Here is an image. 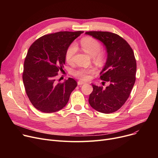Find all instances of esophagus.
Segmentation results:
<instances>
[{
    "instance_id": "esophagus-1",
    "label": "esophagus",
    "mask_w": 158,
    "mask_h": 158,
    "mask_svg": "<svg viewBox=\"0 0 158 158\" xmlns=\"http://www.w3.org/2000/svg\"><path fill=\"white\" fill-rule=\"evenodd\" d=\"M85 83H86L85 82L82 81H79L77 82V85H84V84H85Z\"/></svg>"
}]
</instances>
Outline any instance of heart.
I'll list each match as a JSON object with an SVG mask.
<instances>
[{"mask_svg": "<svg viewBox=\"0 0 158 158\" xmlns=\"http://www.w3.org/2000/svg\"><path fill=\"white\" fill-rule=\"evenodd\" d=\"M81 47L83 51L93 57L94 60L98 63H102L104 61V56L101 51V45L98 41L92 38H85L81 40ZM77 45L76 44H72L66 49L65 53L66 61L70 63L72 61V58L77 51ZM95 72V69H79L73 71L74 76L81 79L88 80L89 78V75Z\"/></svg>", "mask_w": 158, "mask_h": 158, "instance_id": "heart-1", "label": "heart"}]
</instances>
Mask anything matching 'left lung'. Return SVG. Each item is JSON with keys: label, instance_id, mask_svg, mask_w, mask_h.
I'll return each mask as SVG.
<instances>
[{"label": "left lung", "instance_id": "left-lung-1", "mask_svg": "<svg viewBox=\"0 0 158 158\" xmlns=\"http://www.w3.org/2000/svg\"><path fill=\"white\" fill-rule=\"evenodd\" d=\"M85 34L101 41L106 47L107 60L100 78L110 83L105 89L92 84L94 90L89 103L98 112L114 113L125 104L135 85L136 62L134 52L125 40L114 33L89 31Z\"/></svg>", "mask_w": 158, "mask_h": 158}]
</instances>
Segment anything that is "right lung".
Segmentation results:
<instances>
[{"label": "right lung", "instance_id": "obj_1", "mask_svg": "<svg viewBox=\"0 0 158 158\" xmlns=\"http://www.w3.org/2000/svg\"><path fill=\"white\" fill-rule=\"evenodd\" d=\"M83 31H60L38 38L29 47L24 61L23 82L32 104L47 113L60 111L68 103L77 84L69 77L56 83L65 63L66 49Z\"/></svg>", "mask_w": 158, "mask_h": 158}]
</instances>
